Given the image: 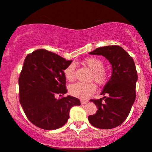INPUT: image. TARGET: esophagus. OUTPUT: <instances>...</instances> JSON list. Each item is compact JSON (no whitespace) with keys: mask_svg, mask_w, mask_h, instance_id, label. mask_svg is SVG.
Returning a JSON list of instances; mask_svg holds the SVG:
<instances>
[{"mask_svg":"<svg viewBox=\"0 0 152 152\" xmlns=\"http://www.w3.org/2000/svg\"><path fill=\"white\" fill-rule=\"evenodd\" d=\"M87 102H89V100L87 99H81V104H85Z\"/></svg>","mask_w":152,"mask_h":152,"instance_id":"obj_1","label":"esophagus"}]
</instances>
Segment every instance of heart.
Listing matches in <instances>:
<instances>
[{
    "label": "heart",
    "mask_w": 152,
    "mask_h": 152,
    "mask_svg": "<svg viewBox=\"0 0 152 152\" xmlns=\"http://www.w3.org/2000/svg\"><path fill=\"white\" fill-rule=\"evenodd\" d=\"M84 63L93 71L92 79L98 84H104L106 82L107 75L104 71V65L103 61L98 58L90 57L84 60ZM76 65L71 63L67 67L63 70V73L68 81H71L74 79ZM96 85L94 83H84L77 82L71 84L69 86V92L73 96L79 98H87L91 96L96 91Z\"/></svg>",
    "instance_id": "obj_1"
}]
</instances>
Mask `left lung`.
<instances>
[{"mask_svg": "<svg viewBox=\"0 0 152 152\" xmlns=\"http://www.w3.org/2000/svg\"><path fill=\"white\" fill-rule=\"evenodd\" d=\"M105 57L113 68L110 79L102 91L99 99H92L98 110L88 117L89 123L100 129H111L120 126L127 118L136 99L137 71L132 57L118 45L96 48L89 53Z\"/></svg>", "mask_w": 152, "mask_h": 152, "instance_id": "obj_1", "label": "left lung"}]
</instances>
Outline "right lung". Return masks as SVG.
<instances>
[{
	"label": "right lung",
	"instance_id": "add662e5",
	"mask_svg": "<svg viewBox=\"0 0 152 152\" xmlns=\"http://www.w3.org/2000/svg\"><path fill=\"white\" fill-rule=\"evenodd\" d=\"M71 62L44 49L25 58L19 78V102L29 121L38 128L50 131L62 127L71 108L81 104L71 96L56 98L67 92L63 70Z\"/></svg>",
	"mask_w": 152,
	"mask_h": 152
}]
</instances>
